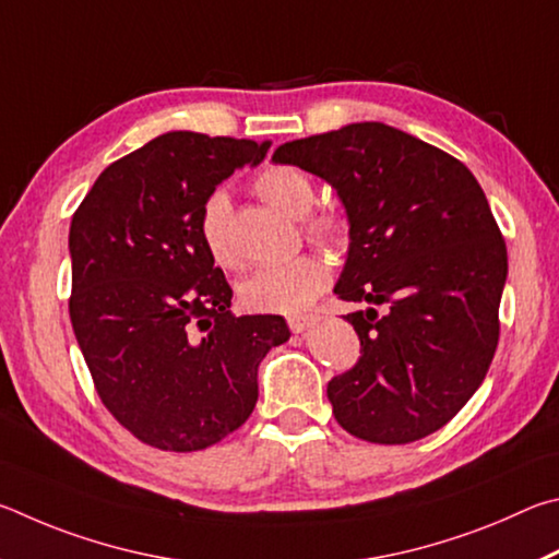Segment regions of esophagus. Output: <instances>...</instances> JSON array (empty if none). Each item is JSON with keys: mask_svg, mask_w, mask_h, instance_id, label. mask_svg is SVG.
I'll list each match as a JSON object with an SVG mask.
<instances>
[{"mask_svg": "<svg viewBox=\"0 0 559 559\" xmlns=\"http://www.w3.org/2000/svg\"><path fill=\"white\" fill-rule=\"evenodd\" d=\"M317 321H319L317 317H292L289 319V329H292V334H305V331L309 326H314Z\"/></svg>", "mask_w": 559, "mask_h": 559, "instance_id": "esophagus-1", "label": "esophagus"}]
</instances>
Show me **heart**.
Here are the masks:
<instances>
[{"label":"heart","instance_id":"heart-1","mask_svg":"<svg viewBox=\"0 0 559 559\" xmlns=\"http://www.w3.org/2000/svg\"><path fill=\"white\" fill-rule=\"evenodd\" d=\"M254 191L274 209L287 215H305L314 199V183L297 166H267L254 179ZM230 205L223 191H213L199 211V238L209 258L230 267L235 262L230 248ZM305 233L309 240L321 245H341L348 235L346 215L336 209H319L305 215ZM329 287V270L317 254L262 267L240 285V301L254 314L297 317L307 311Z\"/></svg>","mask_w":559,"mask_h":559}]
</instances>
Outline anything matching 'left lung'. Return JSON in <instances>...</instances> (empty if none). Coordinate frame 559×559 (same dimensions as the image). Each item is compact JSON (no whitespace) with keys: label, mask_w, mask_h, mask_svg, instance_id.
Instances as JSON below:
<instances>
[{"label":"left lung","mask_w":559,"mask_h":559,"mask_svg":"<svg viewBox=\"0 0 559 559\" xmlns=\"http://www.w3.org/2000/svg\"><path fill=\"white\" fill-rule=\"evenodd\" d=\"M272 159L326 179L348 213L334 292L370 307L346 317L364 356L326 388L336 423L370 444L442 429L484 383L501 334L508 252L476 176L383 122L287 142Z\"/></svg>","instance_id":"left-lung-1"}]
</instances>
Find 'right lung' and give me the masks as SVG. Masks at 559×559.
<instances>
[{
	"label": "right lung",
	"mask_w": 559,
	"mask_h": 559,
	"mask_svg": "<svg viewBox=\"0 0 559 559\" xmlns=\"http://www.w3.org/2000/svg\"><path fill=\"white\" fill-rule=\"evenodd\" d=\"M270 142L169 132L112 162L71 221L68 311L103 400L162 452H201L245 425L258 366L289 341L282 317H235L199 238V211Z\"/></svg>",
	"instance_id": "add662e5"
}]
</instances>
